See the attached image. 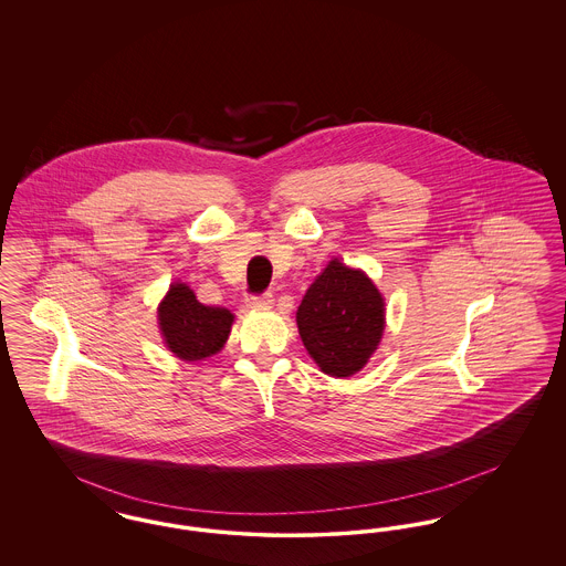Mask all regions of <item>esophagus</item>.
<instances>
[{
  "instance_id": "esophagus-1",
  "label": "esophagus",
  "mask_w": 566,
  "mask_h": 566,
  "mask_svg": "<svg viewBox=\"0 0 566 566\" xmlns=\"http://www.w3.org/2000/svg\"><path fill=\"white\" fill-rule=\"evenodd\" d=\"M248 305L256 307V310H270L273 305V295L271 293H263V295L248 296Z\"/></svg>"
}]
</instances>
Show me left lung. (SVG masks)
<instances>
[{
    "instance_id": "1",
    "label": "left lung",
    "mask_w": 566,
    "mask_h": 566,
    "mask_svg": "<svg viewBox=\"0 0 566 566\" xmlns=\"http://www.w3.org/2000/svg\"><path fill=\"white\" fill-rule=\"evenodd\" d=\"M296 326L324 374L348 377L367 365L381 339L384 298L363 271L335 259L307 289Z\"/></svg>"
}]
</instances>
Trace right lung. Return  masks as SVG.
<instances>
[{"label":"right lung","instance_id":"right-lung-1","mask_svg":"<svg viewBox=\"0 0 566 566\" xmlns=\"http://www.w3.org/2000/svg\"><path fill=\"white\" fill-rule=\"evenodd\" d=\"M233 314L197 301L187 284H171L159 305V326L167 348L182 360H201L220 350L229 337Z\"/></svg>","mask_w":566,"mask_h":566}]
</instances>
